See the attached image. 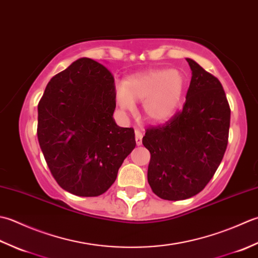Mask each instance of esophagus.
I'll return each mask as SVG.
<instances>
[{
    "label": "esophagus",
    "instance_id": "1",
    "mask_svg": "<svg viewBox=\"0 0 258 258\" xmlns=\"http://www.w3.org/2000/svg\"><path fill=\"white\" fill-rule=\"evenodd\" d=\"M135 139H136V144L138 146L143 144V134H141V131L138 129H136L135 131Z\"/></svg>",
    "mask_w": 258,
    "mask_h": 258
}]
</instances>
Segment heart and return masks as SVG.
Segmentation results:
<instances>
[{
  "mask_svg": "<svg viewBox=\"0 0 258 258\" xmlns=\"http://www.w3.org/2000/svg\"><path fill=\"white\" fill-rule=\"evenodd\" d=\"M183 91V77L177 70H151L131 76L115 86V99L123 111L143 101V112L151 122H162L175 113Z\"/></svg>",
  "mask_w": 258,
  "mask_h": 258,
  "instance_id": "heart-1",
  "label": "heart"
}]
</instances>
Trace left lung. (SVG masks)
Instances as JSON below:
<instances>
[{
  "label": "left lung",
  "mask_w": 258,
  "mask_h": 258,
  "mask_svg": "<svg viewBox=\"0 0 258 258\" xmlns=\"http://www.w3.org/2000/svg\"><path fill=\"white\" fill-rule=\"evenodd\" d=\"M182 110L146 129L148 182L155 195L182 201L201 192L216 172L228 144L230 108L222 83L191 59Z\"/></svg>",
  "instance_id": "8db88e82"
}]
</instances>
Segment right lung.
I'll return each instance as SVG.
<instances>
[{
    "mask_svg": "<svg viewBox=\"0 0 258 258\" xmlns=\"http://www.w3.org/2000/svg\"><path fill=\"white\" fill-rule=\"evenodd\" d=\"M115 87L101 63L81 57L49 81L38 104V139L55 181L73 195L111 187L136 147L133 128L112 118Z\"/></svg>",
    "mask_w": 258,
    "mask_h": 258,
    "instance_id": "right-lung-1",
    "label": "right lung"
}]
</instances>
